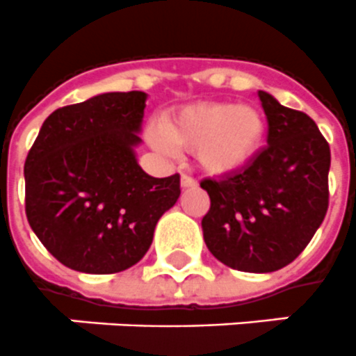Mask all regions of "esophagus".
I'll use <instances>...</instances> for the list:
<instances>
[{
    "label": "esophagus",
    "instance_id": "1",
    "mask_svg": "<svg viewBox=\"0 0 356 356\" xmlns=\"http://www.w3.org/2000/svg\"><path fill=\"white\" fill-rule=\"evenodd\" d=\"M198 186V181H196V178H193V176L189 175H181V187H196Z\"/></svg>",
    "mask_w": 356,
    "mask_h": 356
}]
</instances>
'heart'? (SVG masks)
I'll use <instances>...</instances> for the list:
<instances>
[{
	"label": "heart",
	"instance_id": "obj_1",
	"mask_svg": "<svg viewBox=\"0 0 356 356\" xmlns=\"http://www.w3.org/2000/svg\"><path fill=\"white\" fill-rule=\"evenodd\" d=\"M264 136L263 113L229 102H198L167 113L160 134L150 141L160 149L195 150L196 161L211 175L243 169L257 152Z\"/></svg>",
	"mask_w": 356,
	"mask_h": 356
}]
</instances>
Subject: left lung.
Listing matches in <instances>:
<instances>
[{
  "mask_svg": "<svg viewBox=\"0 0 356 356\" xmlns=\"http://www.w3.org/2000/svg\"><path fill=\"white\" fill-rule=\"evenodd\" d=\"M266 147L243 169L200 181L211 200L202 218L215 257L241 272H275L311 243L329 207L331 149L307 113L259 92Z\"/></svg>",
  "mask_w": 356,
  "mask_h": 356,
  "instance_id": "1",
  "label": "left lung"
}]
</instances>
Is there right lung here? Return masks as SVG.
<instances>
[{
	"label": "right lung",
	"instance_id": "add662e5",
	"mask_svg": "<svg viewBox=\"0 0 356 356\" xmlns=\"http://www.w3.org/2000/svg\"><path fill=\"white\" fill-rule=\"evenodd\" d=\"M143 92L102 93L45 119L25 160V213L67 268L118 274L143 259L180 196V175L152 178L134 147Z\"/></svg>",
	"mask_w": 356,
	"mask_h": 356
}]
</instances>
